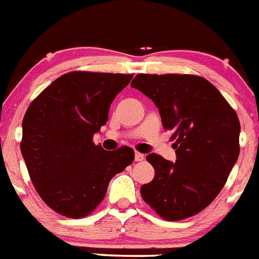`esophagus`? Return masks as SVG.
I'll list each match as a JSON object with an SVG mask.
<instances>
[{
    "instance_id": "obj_1",
    "label": "esophagus",
    "mask_w": 259,
    "mask_h": 259,
    "mask_svg": "<svg viewBox=\"0 0 259 259\" xmlns=\"http://www.w3.org/2000/svg\"><path fill=\"white\" fill-rule=\"evenodd\" d=\"M144 154L139 153V152H135V161H143Z\"/></svg>"
}]
</instances>
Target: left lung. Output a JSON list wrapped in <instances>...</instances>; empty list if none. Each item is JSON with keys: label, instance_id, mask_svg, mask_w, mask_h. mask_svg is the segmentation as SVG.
Listing matches in <instances>:
<instances>
[{"label": "left lung", "instance_id": "8db88e82", "mask_svg": "<svg viewBox=\"0 0 259 259\" xmlns=\"http://www.w3.org/2000/svg\"><path fill=\"white\" fill-rule=\"evenodd\" d=\"M130 85L153 101L176 149L175 163L156 153L147 156L154 178L142 185V198L167 221L199 213L219 195L238 161L235 110L197 75L138 74Z\"/></svg>", "mask_w": 259, "mask_h": 259}]
</instances>
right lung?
I'll return each mask as SVG.
<instances>
[{
	"label": "right lung",
	"mask_w": 259,
	"mask_h": 259,
	"mask_svg": "<svg viewBox=\"0 0 259 259\" xmlns=\"http://www.w3.org/2000/svg\"><path fill=\"white\" fill-rule=\"evenodd\" d=\"M133 74L71 71L51 83L23 118L21 154L43 202L61 216L91 214L108 183L134 161L122 146L107 152L93 135L107 122L108 110Z\"/></svg>",
	"instance_id": "add662e5"
}]
</instances>
